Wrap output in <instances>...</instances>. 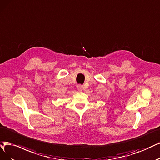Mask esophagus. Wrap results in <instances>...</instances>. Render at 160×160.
Masks as SVG:
<instances>
[{"label":"esophagus","instance_id":"1","mask_svg":"<svg viewBox=\"0 0 160 160\" xmlns=\"http://www.w3.org/2000/svg\"><path fill=\"white\" fill-rule=\"evenodd\" d=\"M77 89H78L79 91H82V90H83V86L81 84L78 85L77 86Z\"/></svg>","mask_w":160,"mask_h":160}]
</instances>
